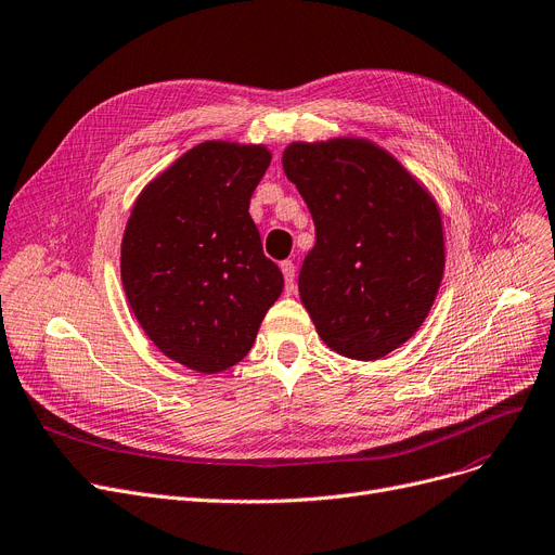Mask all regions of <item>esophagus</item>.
I'll return each instance as SVG.
<instances>
[{
    "mask_svg": "<svg viewBox=\"0 0 555 555\" xmlns=\"http://www.w3.org/2000/svg\"><path fill=\"white\" fill-rule=\"evenodd\" d=\"M281 272L285 276V293L287 295L295 293V262L293 260H283L281 262Z\"/></svg>",
    "mask_w": 555,
    "mask_h": 555,
    "instance_id": "obj_1",
    "label": "esophagus"
}]
</instances>
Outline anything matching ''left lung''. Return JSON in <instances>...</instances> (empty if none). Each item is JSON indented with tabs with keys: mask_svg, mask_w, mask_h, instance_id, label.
<instances>
[{
	"mask_svg": "<svg viewBox=\"0 0 555 555\" xmlns=\"http://www.w3.org/2000/svg\"><path fill=\"white\" fill-rule=\"evenodd\" d=\"M283 170L315 222L299 297L322 340L378 360L426 320L444 272L438 204L370 140L293 142Z\"/></svg>",
	"mask_w": 555,
	"mask_h": 555,
	"instance_id": "8db88e82",
	"label": "left lung"
}]
</instances>
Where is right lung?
<instances>
[{
  "label": "right lung",
  "instance_id": "add662e5",
  "mask_svg": "<svg viewBox=\"0 0 555 555\" xmlns=\"http://www.w3.org/2000/svg\"><path fill=\"white\" fill-rule=\"evenodd\" d=\"M270 160L260 144L202 142L140 192L127 222L122 285L133 315L195 372L240 363L283 291L249 215Z\"/></svg>",
  "mask_w": 555,
  "mask_h": 555
}]
</instances>
